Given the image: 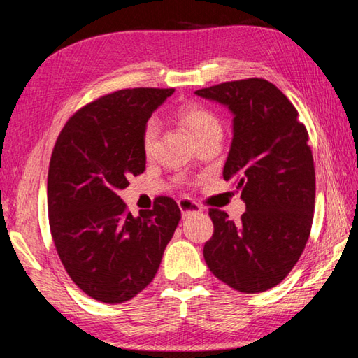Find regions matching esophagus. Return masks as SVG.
Wrapping results in <instances>:
<instances>
[{"instance_id": "esophagus-1", "label": "esophagus", "mask_w": 358, "mask_h": 358, "mask_svg": "<svg viewBox=\"0 0 358 358\" xmlns=\"http://www.w3.org/2000/svg\"><path fill=\"white\" fill-rule=\"evenodd\" d=\"M178 207H180V210H181V215H183L185 217L192 215V213H201V211H202L201 205H199L197 202L191 201L189 197L180 199V201H178Z\"/></svg>"}]
</instances>
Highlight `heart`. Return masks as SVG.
Wrapping results in <instances>:
<instances>
[{"label":"heart","instance_id":"heart-1","mask_svg":"<svg viewBox=\"0 0 358 358\" xmlns=\"http://www.w3.org/2000/svg\"><path fill=\"white\" fill-rule=\"evenodd\" d=\"M178 118L185 128L191 132L192 137L199 143L203 138L211 136H221L222 126L216 115L199 104H186L178 108ZM157 138V123L156 120H148L142 131V148L145 156H151L156 147Z\"/></svg>","mask_w":358,"mask_h":358}]
</instances>
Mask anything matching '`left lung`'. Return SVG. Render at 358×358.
<instances>
[{
	"label": "left lung",
	"instance_id": "obj_1",
	"mask_svg": "<svg viewBox=\"0 0 358 358\" xmlns=\"http://www.w3.org/2000/svg\"><path fill=\"white\" fill-rule=\"evenodd\" d=\"M196 94L234 113L222 177L241 187L246 203L237 224L210 208L213 235L203 246L205 262L238 292H265L290 273L311 234L316 172L308 131L292 102L265 78L224 82Z\"/></svg>",
	"mask_w": 358,
	"mask_h": 358
}]
</instances>
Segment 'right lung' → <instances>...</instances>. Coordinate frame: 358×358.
<instances>
[{
	"instance_id": "obj_1",
	"label": "right lung",
	"mask_w": 358,
	"mask_h": 358,
	"mask_svg": "<svg viewBox=\"0 0 358 358\" xmlns=\"http://www.w3.org/2000/svg\"><path fill=\"white\" fill-rule=\"evenodd\" d=\"M173 88H126L78 108L52 151L47 208L57 252L92 299L123 303L153 281L181 220L177 202L156 199L134 217L118 196L145 171L142 131Z\"/></svg>"
}]
</instances>
